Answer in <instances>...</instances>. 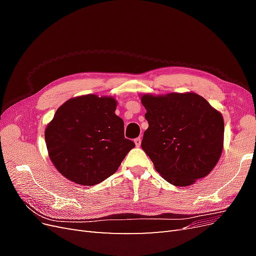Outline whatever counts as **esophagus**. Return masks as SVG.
<instances>
[{"mask_svg":"<svg viewBox=\"0 0 256 256\" xmlns=\"http://www.w3.org/2000/svg\"><path fill=\"white\" fill-rule=\"evenodd\" d=\"M141 142H142V140H141V138H136V140H134V143H136V147H140V146H141Z\"/></svg>","mask_w":256,"mask_h":256,"instance_id":"34e87169","label":"esophagus"}]
</instances>
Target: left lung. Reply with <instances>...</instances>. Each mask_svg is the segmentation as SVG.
<instances>
[{"label": "left lung", "instance_id": "8db88e82", "mask_svg": "<svg viewBox=\"0 0 256 256\" xmlns=\"http://www.w3.org/2000/svg\"><path fill=\"white\" fill-rule=\"evenodd\" d=\"M140 97L148 122L141 145L156 171L177 187L210 173L223 150L222 114L193 92Z\"/></svg>", "mask_w": 256, "mask_h": 256}]
</instances>
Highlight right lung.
<instances>
[{
	"instance_id": "1",
	"label": "right lung",
	"mask_w": 256,
	"mask_h": 256,
	"mask_svg": "<svg viewBox=\"0 0 256 256\" xmlns=\"http://www.w3.org/2000/svg\"><path fill=\"white\" fill-rule=\"evenodd\" d=\"M111 96L83 95L68 99L44 130L49 158L67 180L94 186L118 171L136 146L124 136V120L115 114Z\"/></svg>"
}]
</instances>
